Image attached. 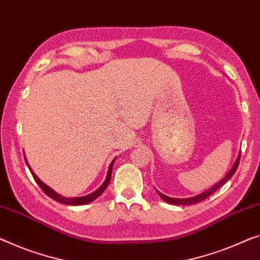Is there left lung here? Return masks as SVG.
Segmentation results:
<instances>
[{
  "label": "left lung",
  "instance_id": "left-lung-1",
  "mask_svg": "<svg viewBox=\"0 0 260 260\" xmlns=\"http://www.w3.org/2000/svg\"><path fill=\"white\" fill-rule=\"evenodd\" d=\"M239 158H241V153H239L238 157L236 158L235 165L232 166V168L230 169V172L228 173L226 175L224 176L223 179L218 182V183H216L214 187H211L210 189H208L207 191L200 193V195L193 196V197H189V199H173V197H168V196H166V195H164V193H161V192H158V191H157V193H158V195H160V197H161L162 200L166 201V202H167V203H170V204L187 205V204H196V203L202 202V201H204L205 199H208L209 196H211L212 193H214L217 190V189H219L223 184H225L226 182L231 179L232 175H234V174L236 173V170H237V167H238V165H239Z\"/></svg>",
  "mask_w": 260,
  "mask_h": 260
}]
</instances>
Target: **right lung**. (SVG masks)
<instances>
[{"instance_id": "add662e5", "label": "right lung", "mask_w": 260, "mask_h": 260, "mask_svg": "<svg viewBox=\"0 0 260 260\" xmlns=\"http://www.w3.org/2000/svg\"><path fill=\"white\" fill-rule=\"evenodd\" d=\"M25 162H26V161H25ZM26 164H28V162H26ZM113 164H114V160L111 162L110 167H108V172H107V176H106L105 181H104V183H103L102 185H100V187H99L98 189H96L95 191H93L92 193H88V195L83 196V197H70V199H68V197H64V196L59 195V193H57L56 191H53L51 188L48 187V185H46L45 183H43V182H42L40 179H38V177H37L36 175H35V173L32 172V170H31V168L29 167V165H28V167H29V169H30L31 174H32L35 181L37 182V184L40 185L42 190H43L49 197H51L52 200H55V201H57V202H59V203L68 204V205H84V204L91 203L92 201H94L95 199H98V197H99L100 195H102V193H103L104 191H105V189L107 188V185L110 184L111 174H112V167H113Z\"/></svg>"}]
</instances>
